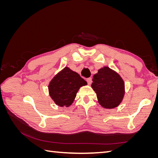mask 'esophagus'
Segmentation results:
<instances>
[{"label":"esophagus","instance_id":"34e87169","mask_svg":"<svg viewBox=\"0 0 158 158\" xmlns=\"http://www.w3.org/2000/svg\"><path fill=\"white\" fill-rule=\"evenodd\" d=\"M86 80H87L88 84H92V78H88L86 79Z\"/></svg>","mask_w":158,"mask_h":158}]
</instances>
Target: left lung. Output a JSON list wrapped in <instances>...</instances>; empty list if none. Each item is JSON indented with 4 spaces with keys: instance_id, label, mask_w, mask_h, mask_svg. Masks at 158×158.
Masks as SVG:
<instances>
[{
    "instance_id": "8db88e82",
    "label": "left lung",
    "mask_w": 158,
    "mask_h": 158,
    "mask_svg": "<svg viewBox=\"0 0 158 158\" xmlns=\"http://www.w3.org/2000/svg\"><path fill=\"white\" fill-rule=\"evenodd\" d=\"M92 88L100 106L105 109L118 107L125 96V82L116 71L108 66L98 70L93 76Z\"/></svg>"
}]
</instances>
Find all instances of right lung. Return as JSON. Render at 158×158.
<instances>
[{"instance_id": "right-lung-1", "label": "right lung", "mask_w": 158, "mask_h": 158, "mask_svg": "<svg viewBox=\"0 0 158 158\" xmlns=\"http://www.w3.org/2000/svg\"><path fill=\"white\" fill-rule=\"evenodd\" d=\"M85 85L86 81L77 73L66 66L50 81L49 94L57 106L69 107L74 102L79 89Z\"/></svg>"}]
</instances>
